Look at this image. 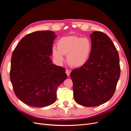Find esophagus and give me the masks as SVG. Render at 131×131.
I'll return each instance as SVG.
<instances>
[{"label":"esophagus","instance_id":"1","mask_svg":"<svg viewBox=\"0 0 131 131\" xmlns=\"http://www.w3.org/2000/svg\"><path fill=\"white\" fill-rule=\"evenodd\" d=\"M66 74H67V76L69 77V75H70V70H69L68 69H66Z\"/></svg>","mask_w":131,"mask_h":131}]
</instances>
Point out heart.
Segmentation results:
<instances>
[{
  "instance_id": "1",
  "label": "heart",
  "mask_w": 131,
  "mask_h": 131,
  "mask_svg": "<svg viewBox=\"0 0 131 131\" xmlns=\"http://www.w3.org/2000/svg\"><path fill=\"white\" fill-rule=\"evenodd\" d=\"M57 48L52 53L59 64L64 61V55H67L69 64L75 68L84 66L88 62L92 50V42L88 38L69 35L61 38L57 42Z\"/></svg>"
}]
</instances>
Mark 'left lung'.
Here are the masks:
<instances>
[{
    "label": "left lung",
    "mask_w": 131,
    "mask_h": 131,
    "mask_svg": "<svg viewBox=\"0 0 131 131\" xmlns=\"http://www.w3.org/2000/svg\"><path fill=\"white\" fill-rule=\"evenodd\" d=\"M92 50L88 62L70 73L78 104L96 106L110 100L120 78V59L110 38L101 31L90 34Z\"/></svg>",
    "instance_id": "8db88e82"
}]
</instances>
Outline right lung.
Returning a JSON list of instances; mask_svg holds the SVG:
<instances>
[{
  "label": "right lung",
  "instance_id": "1",
  "mask_svg": "<svg viewBox=\"0 0 131 131\" xmlns=\"http://www.w3.org/2000/svg\"><path fill=\"white\" fill-rule=\"evenodd\" d=\"M52 31L27 34L12 54L10 80L16 97L25 104L43 108L56 101L58 86L67 78L66 69L52 63Z\"/></svg>",
  "mask_w": 131,
  "mask_h": 131
}]
</instances>
